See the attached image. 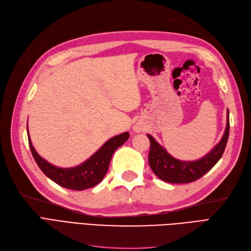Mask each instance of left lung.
Segmentation results:
<instances>
[{
    "mask_svg": "<svg viewBox=\"0 0 251 251\" xmlns=\"http://www.w3.org/2000/svg\"><path fill=\"white\" fill-rule=\"evenodd\" d=\"M229 135V111L227 110L225 132L222 139L208 154L195 161H181L171 156L151 135L149 163L156 176L169 183H189L201 178L221 159Z\"/></svg>",
    "mask_w": 251,
    "mask_h": 251,
    "instance_id": "8db88e82",
    "label": "left lung"
}]
</instances>
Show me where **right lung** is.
I'll list each match as a JSON object with an SVG mask.
<instances>
[{
  "instance_id": "right-lung-1",
  "label": "right lung",
  "mask_w": 251,
  "mask_h": 251,
  "mask_svg": "<svg viewBox=\"0 0 251 251\" xmlns=\"http://www.w3.org/2000/svg\"><path fill=\"white\" fill-rule=\"evenodd\" d=\"M128 137H130V134L127 132L112 137L88 160L70 169H63L52 165L36 153L30 137H28V141L36 164L49 179L63 187L73 189V191H83V189L94 187L103 179L109 170L114 151L123 146Z\"/></svg>"
}]
</instances>
